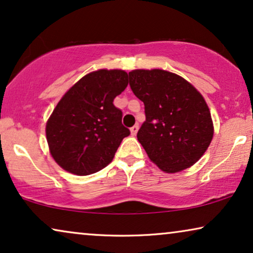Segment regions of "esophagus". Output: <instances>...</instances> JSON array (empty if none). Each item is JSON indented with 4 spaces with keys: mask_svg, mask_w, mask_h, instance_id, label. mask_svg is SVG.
Listing matches in <instances>:
<instances>
[{
    "mask_svg": "<svg viewBox=\"0 0 253 253\" xmlns=\"http://www.w3.org/2000/svg\"><path fill=\"white\" fill-rule=\"evenodd\" d=\"M138 129H139V126H138V124H134V126L130 129L131 134H132V136H136L137 132H138Z\"/></svg>",
    "mask_w": 253,
    "mask_h": 253,
    "instance_id": "1",
    "label": "esophagus"
}]
</instances>
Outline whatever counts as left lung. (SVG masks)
Returning <instances> with one entry per match:
<instances>
[{"mask_svg": "<svg viewBox=\"0 0 253 253\" xmlns=\"http://www.w3.org/2000/svg\"><path fill=\"white\" fill-rule=\"evenodd\" d=\"M129 79L133 94L145 106L146 121L137 138L151 161L166 172L195 165L214 131L203 95L181 76L160 69L132 70Z\"/></svg>", "mask_w": 253, "mask_h": 253, "instance_id": "8db88e82", "label": "left lung"}]
</instances>
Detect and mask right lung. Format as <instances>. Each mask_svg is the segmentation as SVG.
<instances>
[{"label":"right lung","instance_id":"right-lung-1","mask_svg":"<svg viewBox=\"0 0 253 253\" xmlns=\"http://www.w3.org/2000/svg\"><path fill=\"white\" fill-rule=\"evenodd\" d=\"M127 86L123 70L91 72L63 95L46 126L50 154L64 170L85 176L101 170L114 159L130 130L114 99Z\"/></svg>","mask_w":253,"mask_h":253}]
</instances>
